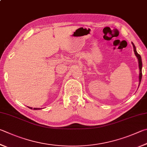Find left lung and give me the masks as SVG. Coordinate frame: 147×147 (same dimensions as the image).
Masks as SVG:
<instances>
[{
  "label": "left lung",
  "instance_id": "8db88e82",
  "mask_svg": "<svg viewBox=\"0 0 147 147\" xmlns=\"http://www.w3.org/2000/svg\"><path fill=\"white\" fill-rule=\"evenodd\" d=\"M132 46H133V47H134V53L136 56V57L138 58V63H139V69H140V74H139V83L140 84L141 83V78H142V61H141V56L138 54V53H137L136 51V47L134 46V44L132 43Z\"/></svg>",
  "mask_w": 147,
  "mask_h": 147
}]
</instances>
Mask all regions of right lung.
Instances as JSON below:
<instances>
[{"instance_id": "1", "label": "right lung", "mask_w": 147, "mask_h": 147, "mask_svg": "<svg viewBox=\"0 0 147 147\" xmlns=\"http://www.w3.org/2000/svg\"><path fill=\"white\" fill-rule=\"evenodd\" d=\"M28 107L29 109H33V108H32V107ZM33 109H34V110H40V109H41L40 108H34Z\"/></svg>"}]
</instances>
